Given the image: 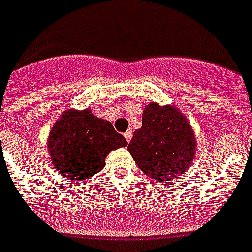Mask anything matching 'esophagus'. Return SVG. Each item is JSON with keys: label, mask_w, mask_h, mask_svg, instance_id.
<instances>
[{"label": "esophagus", "mask_w": 252, "mask_h": 252, "mask_svg": "<svg viewBox=\"0 0 252 252\" xmlns=\"http://www.w3.org/2000/svg\"><path fill=\"white\" fill-rule=\"evenodd\" d=\"M132 136H133V133H132V130L130 129H128L126 133H124V137H126V140L128 141V143H129L130 140H132Z\"/></svg>", "instance_id": "obj_1"}]
</instances>
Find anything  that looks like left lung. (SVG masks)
<instances>
[{"label": "left lung", "mask_w": 252, "mask_h": 252, "mask_svg": "<svg viewBox=\"0 0 252 252\" xmlns=\"http://www.w3.org/2000/svg\"><path fill=\"white\" fill-rule=\"evenodd\" d=\"M128 151L147 176L168 181L190 168L195 151L194 132L174 107L151 103L143 113V126L134 130Z\"/></svg>", "instance_id": "8db88e82"}]
</instances>
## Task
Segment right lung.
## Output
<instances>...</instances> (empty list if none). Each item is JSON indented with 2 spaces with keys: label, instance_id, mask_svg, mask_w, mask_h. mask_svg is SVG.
<instances>
[{
  "label": "right lung",
  "instance_id": "obj_1",
  "mask_svg": "<svg viewBox=\"0 0 252 252\" xmlns=\"http://www.w3.org/2000/svg\"><path fill=\"white\" fill-rule=\"evenodd\" d=\"M47 141L57 172L68 180H87L100 172L109 152L128 144L111 123L88 109L64 111Z\"/></svg>",
  "mask_w": 252,
  "mask_h": 252
}]
</instances>
